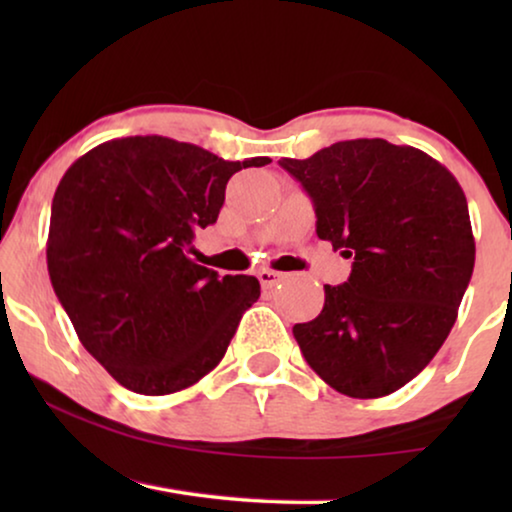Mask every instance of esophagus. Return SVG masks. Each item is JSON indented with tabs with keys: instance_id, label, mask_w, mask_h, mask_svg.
<instances>
[{
	"instance_id": "obj_1",
	"label": "esophagus",
	"mask_w": 512,
	"mask_h": 512,
	"mask_svg": "<svg viewBox=\"0 0 512 512\" xmlns=\"http://www.w3.org/2000/svg\"><path fill=\"white\" fill-rule=\"evenodd\" d=\"M258 279H261L263 289H272L279 279H282V272H275V270H261L258 272Z\"/></svg>"
}]
</instances>
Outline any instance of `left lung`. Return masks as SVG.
<instances>
[{
  "label": "left lung",
  "instance_id": "left-lung-1",
  "mask_svg": "<svg viewBox=\"0 0 512 512\" xmlns=\"http://www.w3.org/2000/svg\"><path fill=\"white\" fill-rule=\"evenodd\" d=\"M279 165L312 198L317 235L352 258L324 310L293 326L305 361L352 398L394 394L429 366L471 282L475 240L454 174L415 146L349 139Z\"/></svg>",
  "mask_w": 512,
  "mask_h": 512
}]
</instances>
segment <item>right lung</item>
<instances>
[{"label":"right lung","instance_id":"right-lung-1","mask_svg":"<svg viewBox=\"0 0 512 512\" xmlns=\"http://www.w3.org/2000/svg\"><path fill=\"white\" fill-rule=\"evenodd\" d=\"M268 163L146 135L95 146L60 179L48 275L81 345L125 389L174 394L219 366L261 284L188 254L195 228L219 219L228 179Z\"/></svg>","mask_w":512,"mask_h":512}]
</instances>
